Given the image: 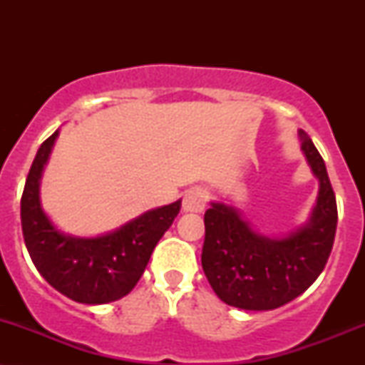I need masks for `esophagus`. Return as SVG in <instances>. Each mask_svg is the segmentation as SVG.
Here are the masks:
<instances>
[{
  "mask_svg": "<svg viewBox=\"0 0 365 365\" xmlns=\"http://www.w3.org/2000/svg\"><path fill=\"white\" fill-rule=\"evenodd\" d=\"M207 204V194L202 188H192L183 195V211L202 212Z\"/></svg>",
  "mask_w": 365,
  "mask_h": 365,
  "instance_id": "1",
  "label": "esophagus"
}]
</instances>
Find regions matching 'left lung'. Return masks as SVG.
I'll list each match as a JSON object with an SVG mask.
<instances>
[{"label": "left lung", "instance_id": "8db88e82", "mask_svg": "<svg viewBox=\"0 0 365 365\" xmlns=\"http://www.w3.org/2000/svg\"><path fill=\"white\" fill-rule=\"evenodd\" d=\"M302 150L319 180L309 221L290 235L274 238L252 230L235 207L211 202L204 215L202 269L225 304L245 311H271L292 302L322 273L336 233V197L319 150L299 130Z\"/></svg>", "mask_w": 365, "mask_h": 365}]
</instances>
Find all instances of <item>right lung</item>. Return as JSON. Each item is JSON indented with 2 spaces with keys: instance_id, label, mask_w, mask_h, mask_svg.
<instances>
[{
  "instance_id": "add662e5",
  "label": "right lung",
  "mask_w": 365,
  "mask_h": 365,
  "mask_svg": "<svg viewBox=\"0 0 365 365\" xmlns=\"http://www.w3.org/2000/svg\"><path fill=\"white\" fill-rule=\"evenodd\" d=\"M58 130L37 150L25 180L20 217L25 247L54 290L81 304L115 302L133 290L150 254L180 212L182 200L150 209L106 235H65L41 207L39 183Z\"/></svg>"
}]
</instances>
